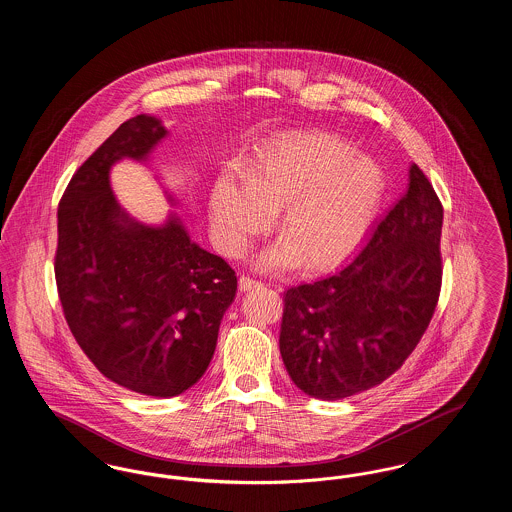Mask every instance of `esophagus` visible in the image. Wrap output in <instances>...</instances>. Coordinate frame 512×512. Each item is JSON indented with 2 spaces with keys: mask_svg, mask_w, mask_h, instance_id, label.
I'll return each mask as SVG.
<instances>
[{
  "mask_svg": "<svg viewBox=\"0 0 512 512\" xmlns=\"http://www.w3.org/2000/svg\"><path fill=\"white\" fill-rule=\"evenodd\" d=\"M259 286H263V282H259V280L251 278V276H242V278H240V290H242V292L259 288Z\"/></svg>",
  "mask_w": 512,
  "mask_h": 512,
  "instance_id": "34e87169",
  "label": "esophagus"
}]
</instances>
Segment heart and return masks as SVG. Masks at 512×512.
Wrapping results in <instances>:
<instances>
[{"label":"heart","instance_id":"b5f03b06","mask_svg":"<svg viewBox=\"0 0 512 512\" xmlns=\"http://www.w3.org/2000/svg\"><path fill=\"white\" fill-rule=\"evenodd\" d=\"M222 174L209 195L211 232L220 251L240 257L278 209L282 240L263 267L309 268L341 261L370 224L384 174L363 151L324 132L278 134L255 146L242 169Z\"/></svg>","mask_w":512,"mask_h":512}]
</instances>
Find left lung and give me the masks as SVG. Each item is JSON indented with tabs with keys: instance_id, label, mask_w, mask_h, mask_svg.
Returning <instances> with one entry per match:
<instances>
[{
	"instance_id": "1",
	"label": "left lung",
	"mask_w": 512,
	"mask_h": 512,
	"mask_svg": "<svg viewBox=\"0 0 512 512\" xmlns=\"http://www.w3.org/2000/svg\"><path fill=\"white\" fill-rule=\"evenodd\" d=\"M409 178L407 194L340 272L284 292L282 361L311 397L336 401L382 384L434 317L443 205L418 165Z\"/></svg>"
}]
</instances>
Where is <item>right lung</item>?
Masks as SVG:
<instances>
[{
	"mask_svg": "<svg viewBox=\"0 0 512 512\" xmlns=\"http://www.w3.org/2000/svg\"><path fill=\"white\" fill-rule=\"evenodd\" d=\"M167 130L138 115L74 172L57 209L55 282L74 340L126 390L174 397L213 359L238 278L194 244L176 215L161 226L130 219L109 186L122 157L146 159Z\"/></svg>",
	"mask_w": 512,
	"mask_h": 512,
	"instance_id": "right-lung-1",
	"label": "right lung"
}]
</instances>
